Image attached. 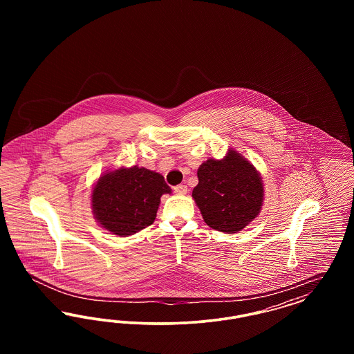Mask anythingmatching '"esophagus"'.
Returning a JSON list of instances; mask_svg holds the SVG:
<instances>
[{
    "label": "esophagus",
    "instance_id": "34e87169",
    "mask_svg": "<svg viewBox=\"0 0 354 354\" xmlns=\"http://www.w3.org/2000/svg\"><path fill=\"white\" fill-rule=\"evenodd\" d=\"M174 191H175V194H178V195H185V194H187V185H175V187H174Z\"/></svg>",
    "mask_w": 354,
    "mask_h": 354
}]
</instances>
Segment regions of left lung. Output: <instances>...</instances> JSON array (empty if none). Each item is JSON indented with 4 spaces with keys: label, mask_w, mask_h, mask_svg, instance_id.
<instances>
[{
    "label": "left lung",
    "mask_w": 354,
    "mask_h": 354,
    "mask_svg": "<svg viewBox=\"0 0 354 354\" xmlns=\"http://www.w3.org/2000/svg\"><path fill=\"white\" fill-rule=\"evenodd\" d=\"M198 179L192 198L211 228L235 234L257 218L264 201L261 176L239 152L208 159L198 169Z\"/></svg>",
    "instance_id": "1"
}]
</instances>
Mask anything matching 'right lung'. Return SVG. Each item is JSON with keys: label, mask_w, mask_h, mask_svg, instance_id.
Here are the masks:
<instances>
[{"label": "right lung", "mask_w": 354, "mask_h": 354, "mask_svg": "<svg viewBox=\"0 0 354 354\" xmlns=\"http://www.w3.org/2000/svg\"><path fill=\"white\" fill-rule=\"evenodd\" d=\"M163 194L171 188L155 171L138 166L109 171L94 185L93 214L114 235H134L153 223Z\"/></svg>", "instance_id": "right-lung-1"}]
</instances>
